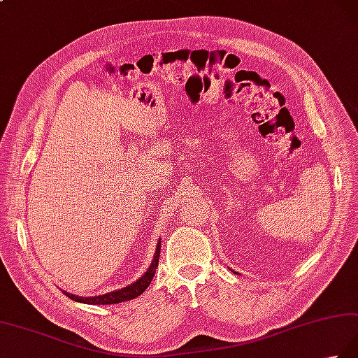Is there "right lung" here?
Wrapping results in <instances>:
<instances>
[{"label": "right lung", "mask_w": 358, "mask_h": 358, "mask_svg": "<svg viewBox=\"0 0 358 358\" xmlns=\"http://www.w3.org/2000/svg\"><path fill=\"white\" fill-rule=\"evenodd\" d=\"M159 250H161V239L157 243V250L155 255H153L152 264L149 265V268L144 271V275H141V278L136 279L135 282L129 284L124 289H117L113 292L103 293V295H96V296H77L73 295V293H68L63 290V293L69 298L76 301V303H82V304H91V306H103V304H117L122 303V301H129L141 295V293L150 285L153 275H155V270L158 267V261H159Z\"/></svg>", "instance_id": "right-lung-1"}]
</instances>
